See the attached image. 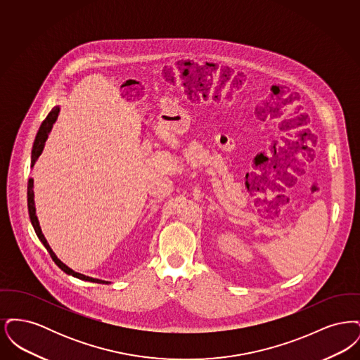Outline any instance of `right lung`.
I'll return each mask as SVG.
<instances>
[{
    "mask_svg": "<svg viewBox=\"0 0 360 360\" xmlns=\"http://www.w3.org/2000/svg\"><path fill=\"white\" fill-rule=\"evenodd\" d=\"M59 110H60L59 106H53L51 112L49 113V116L46 117V120L41 122V125H40V128H39V131H37V135L34 137V147H32L31 167H34L37 158L43 153V148H44L46 141H47V139H49V134L51 132L52 127H53L55 121H56L58 116H59ZM27 195H28V212H30V219H31V223H32V226H34V232H36L39 240L43 243V245L46 247V250L49 251V254L51 255L52 260L55 262V264H56L62 271H65L66 274L72 275V276H75V278H78V279L87 281V282H94V283H106V285L110 283V282H108V281L96 279V278H91V276H86V275L79 274V273H77V271H74V270H71L70 267H68L60 259H58V257L55 255V252L52 251L50 244L47 243V240L44 238V235H43V232H41V228H40V224H39V220H37V216H36L34 179H32V178H30V181H28V191H27Z\"/></svg>",
    "mask_w": 360,
    "mask_h": 360,
    "instance_id": "right-lung-1",
    "label": "right lung"
}]
</instances>
